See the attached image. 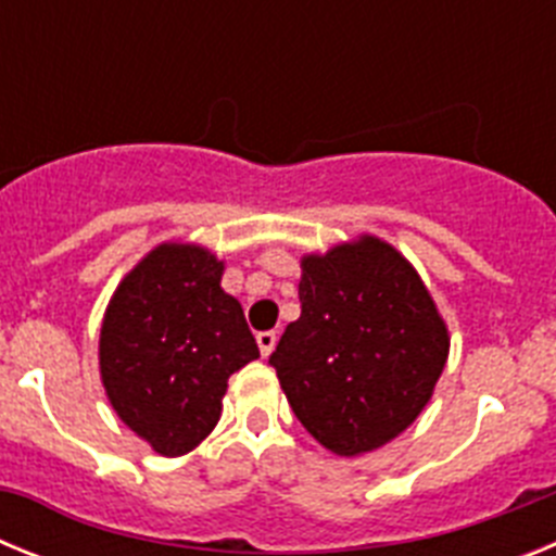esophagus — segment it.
Returning <instances> with one entry per match:
<instances>
[{
    "mask_svg": "<svg viewBox=\"0 0 556 556\" xmlns=\"http://www.w3.org/2000/svg\"><path fill=\"white\" fill-rule=\"evenodd\" d=\"M255 342H258V351H262V356H269L275 348V342H278V333L275 331H258L255 333Z\"/></svg>",
    "mask_w": 556,
    "mask_h": 556,
    "instance_id": "obj_1",
    "label": "esophagus"
}]
</instances>
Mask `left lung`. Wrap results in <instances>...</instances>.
I'll return each instance as SVG.
<instances>
[{"mask_svg":"<svg viewBox=\"0 0 556 556\" xmlns=\"http://www.w3.org/2000/svg\"><path fill=\"white\" fill-rule=\"evenodd\" d=\"M301 317L269 356L303 429L339 456L390 443L429 404L448 331L404 255L365 236L306 255Z\"/></svg>","mask_w":556,"mask_h":556,"instance_id":"8db88e82","label":"left lung"}]
</instances>
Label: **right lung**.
Masks as SVG:
<instances>
[{"instance_id": "obj_1", "label": "right lung", "mask_w": 556, "mask_h": 556, "mask_svg": "<svg viewBox=\"0 0 556 556\" xmlns=\"http://www.w3.org/2000/svg\"><path fill=\"white\" fill-rule=\"evenodd\" d=\"M223 264L194 244H161L127 275L102 320L108 401L164 456L189 454L223 412L228 378L258 358Z\"/></svg>"}]
</instances>
